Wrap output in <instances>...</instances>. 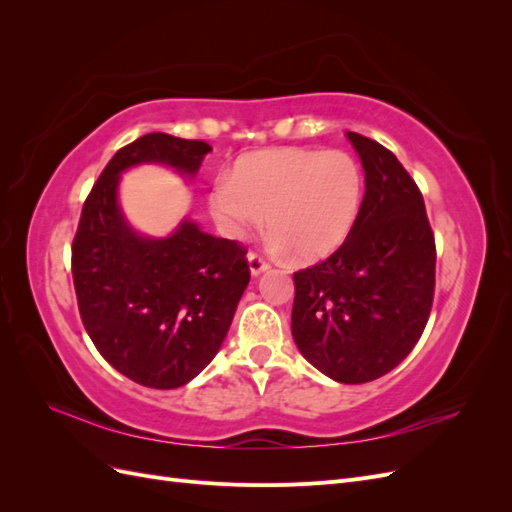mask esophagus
<instances>
[{"mask_svg": "<svg viewBox=\"0 0 512 512\" xmlns=\"http://www.w3.org/2000/svg\"><path fill=\"white\" fill-rule=\"evenodd\" d=\"M247 260H250V271H252V275H260V273H265L267 269H269V262L262 258L260 254H256V252H250L247 254Z\"/></svg>", "mask_w": 512, "mask_h": 512, "instance_id": "1", "label": "esophagus"}]
</instances>
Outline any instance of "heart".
I'll list each match as a JSON object with an SVG mask.
<instances>
[{"label":"heart","mask_w":512,"mask_h":512,"mask_svg":"<svg viewBox=\"0 0 512 512\" xmlns=\"http://www.w3.org/2000/svg\"><path fill=\"white\" fill-rule=\"evenodd\" d=\"M363 192V170L350 153L284 147L243 156L230 179L213 185L209 205L228 237H245L267 215L277 250L320 260L348 239Z\"/></svg>","instance_id":"obj_1"}]
</instances>
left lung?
<instances>
[{
    "label": "left lung",
    "instance_id": "1",
    "mask_svg": "<svg viewBox=\"0 0 512 512\" xmlns=\"http://www.w3.org/2000/svg\"><path fill=\"white\" fill-rule=\"evenodd\" d=\"M365 170V196L348 239L294 273L292 337L342 384L389 374L423 335L436 288V239L423 194L393 153L348 132Z\"/></svg>",
    "mask_w": 512,
    "mask_h": 512
}]
</instances>
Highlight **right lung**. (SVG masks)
<instances>
[{
  "label": "right lung",
  "mask_w": 512,
  "mask_h": 512,
  "mask_svg": "<svg viewBox=\"0 0 512 512\" xmlns=\"http://www.w3.org/2000/svg\"><path fill=\"white\" fill-rule=\"evenodd\" d=\"M205 141L151 132L121 147L85 198L72 241V280L83 327L104 359L149 389H177L218 354L250 282L247 250L185 220L145 239L117 205L123 170L158 162L196 175Z\"/></svg>",
  "instance_id": "1"
}]
</instances>
